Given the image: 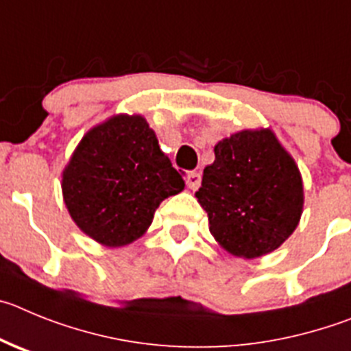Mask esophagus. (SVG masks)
<instances>
[{
	"label": "esophagus",
	"instance_id": "obj_1",
	"mask_svg": "<svg viewBox=\"0 0 351 351\" xmlns=\"http://www.w3.org/2000/svg\"><path fill=\"white\" fill-rule=\"evenodd\" d=\"M187 185L191 191H197L199 185H201V175L197 171H191L187 175Z\"/></svg>",
	"mask_w": 351,
	"mask_h": 351
}]
</instances>
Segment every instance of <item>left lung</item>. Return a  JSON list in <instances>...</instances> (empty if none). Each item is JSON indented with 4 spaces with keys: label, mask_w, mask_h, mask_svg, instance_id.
Segmentation results:
<instances>
[{
    "label": "left lung",
    "mask_w": 351,
    "mask_h": 351,
    "mask_svg": "<svg viewBox=\"0 0 351 351\" xmlns=\"http://www.w3.org/2000/svg\"><path fill=\"white\" fill-rule=\"evenodd\" d=\"M195 197L213 238L243 258L276 250L295 230L304 204L298 164L271 129H246L215 145Z\"/></svg>",
    "instance_id": "left-lung-1"
}]
</instances>
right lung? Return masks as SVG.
<instances>
[{
  "instance_id": "add662e5",
  "label": "right lung",
  "mask_w": 351,
  "mask_h": 351,
  "mask_svg": "<svg viewBox=\"0 0 351 351\" xmlns=\"http://www.w3.org/2000/svg\"><path fill=\"white\" fill-rule=\"evenodd\" d=\"M183 187L141 115H115L90 129L62 171L71 219L105 246L143 236L159 204Z\"/></svg>"
}]
</instances>
